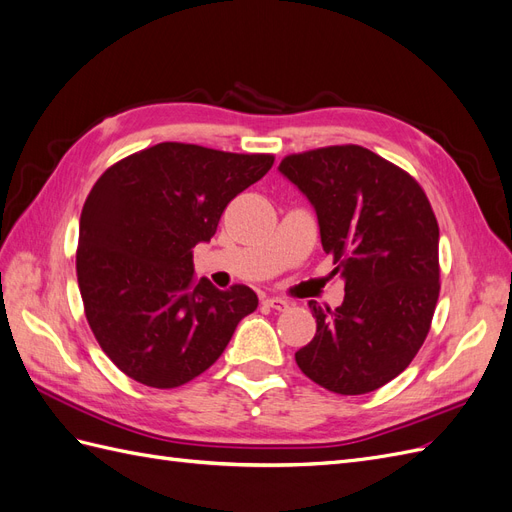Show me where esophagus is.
<instances>
[{
    "mask_svg": "<svg viewBox=\"0 0 512 512\" xmlns=\"http://www.w3.org/2000/svg\"><path fill=\"white\" fill-rule=\"evenodd\" d=\"M262 303H265L271 309H277V312H284V309H288V301H284L280 297H267Z\"/></svg>",
    "mask_w": 512,
    "mask_h": 512,
    "instance_id": "1",
    "label": "esophagus"
}]
</instances>
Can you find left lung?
I'll list each match as a JSON object with an SVG mask.
<instances>
[{"mask_svg":"<svg viewBox=\"0 0 512 512\" xmlns=\"http://www.w3.org/2000/svg\"><path fill=\"white\" fill-rule=\"evenodd\" d=\"M314 205L324 252L346 280L344 303L309 301L316 335L294 359L339 395H365L421 350L440 297V228L404 168L361 145L290 153L280 162Z\"/></svg>","mask_w":512,"mask_h":512,"instance_id":"8db88e82","label":"left lung"}]
</instances>
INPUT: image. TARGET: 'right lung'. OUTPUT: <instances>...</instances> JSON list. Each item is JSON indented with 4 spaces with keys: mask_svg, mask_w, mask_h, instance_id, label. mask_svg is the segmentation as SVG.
I'll return each instance as SVG.
<instances>
[{
    "mask_svg": "<svg viewBox=\"0 0 512 512\" xmlns=\"http://www.w3.org/2000/svg\"><path fill=\"white\" fill-rule=\"evenodd\" d=\"M271 153L160 143L108 166L79 226L76 277L100 348L128 378L175 389L203 374L258 307L243 284L196 280L192 247L273 166Z\"/></svg>",
    "mask_w": 512,
    "mask_h": 512,
    "instance_id": "add662e5",
    "label": "right lung"
}]
</instances>
